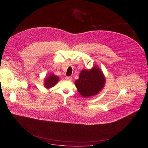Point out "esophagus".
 Segmentation results:
<instances>
[{"label": "esophagus", "mask_w": 148, "mask_h": 148, "mask_svg": "<svg viewBox=\"0 0 148 148\" xmlns=\"http://www.w3.org/2000/svg\"><path fill=\"white\" fill-rule=\"evenodd\" d=\"M65 80H67V81L71 82V81L72 80V77H71V76H66V77H65Z\"/></svg>", "instance_id": "obj_1"}]
</instances>
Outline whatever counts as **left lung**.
<instances>
[{
    "label": "left lung",
    "instance_id": "obj_1",
    "mask_svg": "<svg viewBox=\"0 0 148 148\" xmlns=\"http://www.w3.org/2000/svg\"><path fill=\"white\" fill-rule=\"evenodd\" d=\"M106 81L104 73L96 65L90 69H83L75 85L79 93L86 98L97 95L104 87Z\"/></svg>",
    "mask_w": 148,
    "mask_h": 148
}]
</instances>
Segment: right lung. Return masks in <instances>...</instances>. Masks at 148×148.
Here are the masks:
<instances>
[{
  "instance_id": "obj_1",
  "label": "right lung",
  "mask_w": 148,
  "mask_h": 148,
  "mask_svg": "<svg viewBox=\"0 0 148 148\" xmlns=\"http://www.w3.org/2000/svg\"><path fill=\"white\" fill-rule=\"evenodd\" d=\"M59 81V77L54 74H50L49 76L45 77L44 81V85L45 88L49 89L56 84Z\"/></svg>"
}]
</instances>
